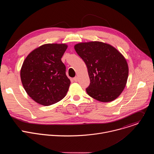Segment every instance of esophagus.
Returning <instances> with one entry per match:
<instances>
[{
	"mask_svg": "<svg viewBox=\"0 0 154 154\" xmlns=\"http://www.w3.org/2000/svg\"><path fill=\"white\" fill-rule=\"evenodd\" d=\"M74 80L75 81V82H78V77H75L74 78Z\"/></svg>",
	"mask_w": 154,
	"mask_h": 154,
	"instance_id": "esophagus-1",
	"label": "esophagus"
}]
</instances>
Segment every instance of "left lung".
I'll use <instances>...</instances> for the list:
<instances>
[{"label":"left lung","mask_w":154,"mask_h":154,"mask_svg":"<svg viewBox=\"0 0 154 154\" xmlns=\"http://www.w3.org/2000/svg\"><path fill=\"white\" fill-rule=\"evenodd\" d=\"M74 49L87 66L90 79L86 89L88 94L102 102H112L118 97L128 75V64L121 53L100 41L80 42Z\"/></svg>","instance_id":"left-lung-1"}]
</instances>
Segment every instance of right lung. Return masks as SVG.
Here are the masks:
<instances>
[{"label":"right lung","mask_w":154,"mask_h":154,"mask_svg":"<svg viewBox=\"0 0 154 154\" xmlns=\"http://www.w3.org/2000/svg\"><path fill=\"white\" fill-rule=\"evenodd\" d=\"M66 44H46L32 51L20 69V79L27 94L36 102L49 106L63 99L71 81L61 57Z\"/></svg>","instance_id":"right-lung-1"}]
</instances>
